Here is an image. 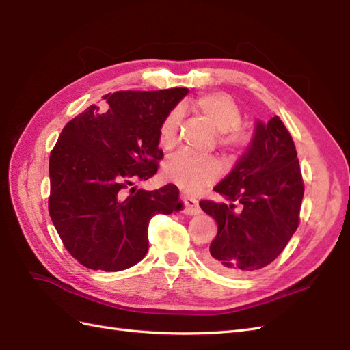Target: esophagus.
I'll return each instance as SVG.
<instances>
[{
	"label": "esophagus",
	"instance_id": "esophagus-1",
	"mask_svg": "<svg viewBox=\"0 0 350 350\" xmlns=\"http://www.w3.org/2000/svg\"><path fill=\"white\" fill-rule=\"evenodd\" d=\"M182 202H183V204H185L183 212L187 213V215H198L200 212H202V209H200L198 202H197L196 198L183 196V197H182Z\"/></svg>",
	"mask_w": 350,
	"mask_h": 350
}]
</instances>
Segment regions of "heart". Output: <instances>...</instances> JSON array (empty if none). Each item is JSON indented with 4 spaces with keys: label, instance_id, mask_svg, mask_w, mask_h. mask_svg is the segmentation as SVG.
Returning <instances> with one entry per match:
<instances>
[{
    "label": "heart",
    "instance_id": "b5f03b06",
    "mask_svg": "<svg viewBox=\"0 0 350 350\" xmlns=\"http://www.w3.org/2000/svg\"><path fill=\"white\" fill-rule=\"evenodd\" d=\"M192 109L212 126L218 133V143L226 148L247 146L251 132L241 128V109L226 93H207L192 102ZM179 113L171 111L163 118L159 128V144L163 148H173L177 143ZM163 177L185 192H197L213 183L221 174L219 162L211 156H196L179 152L163 163Z\"/></svg>",
    "mask_w": 350,
    "mask_h": 350
}]
</instances>
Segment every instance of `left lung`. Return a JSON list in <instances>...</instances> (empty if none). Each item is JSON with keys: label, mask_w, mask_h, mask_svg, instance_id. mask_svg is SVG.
I'll return each instance as SVG.
<instances>
[{"label": "left lung", "mask_w": 350, "mask_h": 350, "mask_svg": "<svg viewBox=\"0 0 350 350\" xmlns=\"http://www.w3.org/2000/svg\"><path fill=\"white\" fill-rule=\"evenodd\" d=\"M213 191L228 203L200 202L218 224L206 263L236 277L273 262L298 228L304 197L298 153L278 116L256 122L248 147Z\"/></svg>", "instance_id": "1"}]
</instances>
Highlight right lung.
Instances as JSON below:
<instances>
[{"label":"right lung","mask_w":350,"mask_h":350,"mask_svg":"<svg viewBox=\"0 0 350 350\" xmlns=\"http://www.w3.org/2000/svg\"><path fill=\"white\" fill-rule=\"evenodd\" d=\"M188 88L107 94L62 131L49 158V215L66 250L88 269L123 271L148 250L156 213L183 209L176 185L144 191L162 159L159 128Z\"/></svg>","instance_id":"add662e5"}]
</instances>
